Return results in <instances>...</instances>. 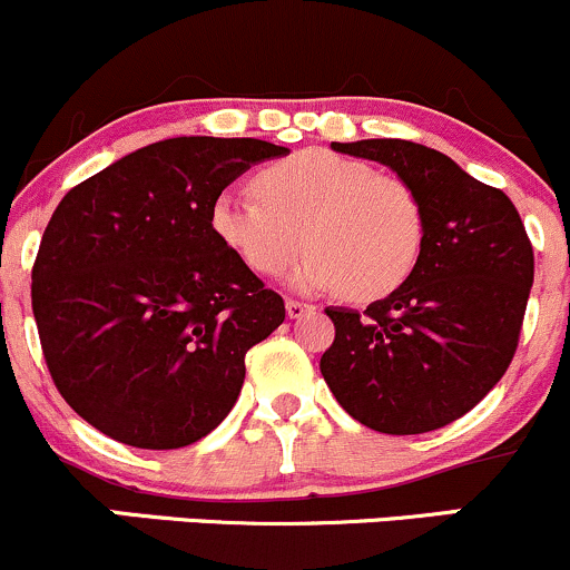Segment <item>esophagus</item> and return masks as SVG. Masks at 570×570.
Masks as SVG:
<instances>
[{"instance_id": "esophagus-1", "label": "esophagus", "mask_w": 570, "mask_h": 570, "mask_svg": "<svg viewBox=\"0 0 570 570\" xmlns=\"http://www.w3.org/2000/svg\"><path fill=\"white\" fill-rule=\"evenodd\" d=\"M308 311H314V305L301 301H286V316H289V320H301Z\"/></svg>"}]
</instances>
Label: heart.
<instances>
[{"mask_svg":"<svg viewBox=\"0 0 570 570\" xmlns=\"http://www.w3.org/2000/svg\"><path fill=\"white\" fill-rule=\"evenodd\" d=\"M256 190H224L209 209L215 235L254 273H284L305 239L311 250L292 273L295 289L376 301L417 265L421 199L365 160L303 149L259 171Z\"/></svg>","mask_w":570,"mask_h":570,"instance_id":"b5f03b06","label":"heart"}]
</instances>
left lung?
Returning <instances> with one entry per match:
<instances>
[{
	"mask_svg": "<svg viewBox=\"0 0 570 570\" xmlns=\"http://www.w3.org/2000/svg\"><path fill=\"white\" fill-rule=\"evenodd\" d=\"M331 147L387 166L415 190L423 248L385 301L363 314L325 308L335 341L322 376L355 421L382 434L448 426L502 380L517 352L535 269L522 218L502 190L423 144Z\"/></svg>",
	"mask_w": 570,
	"mask_h": 570,
	"instance_id": "obj_1",
	"label": "left lung"
}]
</instances>
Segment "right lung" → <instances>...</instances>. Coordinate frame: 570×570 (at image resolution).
I'll return each instance as SVG.
<instances>
[{
  "mask_svg": "<svg viewBox=\"0 0 570 570\" xmlns=\"http://www.w3.org/2000/svg\"><path fill=\"white\" fill-rule=\"evenodd\" d=\"M289 149L177 136L76 185L32 269V311L53 385L111 440L171 451L235 406L245 352L284 322L281 295L215 235V196Z\"/></svg>",
  "mask_w": 570,
  "mask_h": 570,
  "instance_id": "obj_1",
  "label": "right lung"
}]
</instances>
